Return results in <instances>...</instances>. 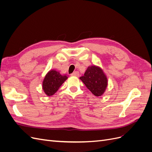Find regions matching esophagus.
Returning a JSON list of instances; mask_svg holds the SVG:
<instances>
[{"mask_svg":"<svg viewBox=\"0 0 152 152\" xmlns=\"http://www.w3.org/2000/svg\"><path fill=\"white\" fill-rule=\"evenodd\" d=\"M72 76H75V77H78L79 75V72H77V71H75L74 72H73L72 74H71Z\"/></svg>","mask_w":152,"mask_h":152,"instance_id":"1","label":"esophagus"}]
</instances>
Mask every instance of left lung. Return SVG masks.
<instances>
[{"label":"left lung","mask_w":152,"mask_h":152,"mask_svg":"<svg viewBox=\"0 0 152 152\" xmlns=\"http://www.w3.org/2000/svg\"><path fill=\"white\" fill-rule=\"evenodd\" d=\"M92 93L96 96H102L107 86V79L103 70L96 66H89L84 75L80 77Z\"/></svg>","instance_id":"1"}]
</instances>
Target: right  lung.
Wrapping results in <instances>:
<instances>
[{
  "mask_svg": "<svg viewBox=\"0 0 152 152\" xmlns=\"http://www.w3.org/2000/svg\"><path fill=\"white\" fill-rule=\"evenodd\" d=\"M67 79V76L61 75L59 72L50 70L45 75L43 81L42 87L45 93L49 96L53 95Z\"/></svg>",
  "mask_w": 152,
  "mask_h": 152,
  "instance_id": "obj_1",
  "label": "right lung"
}]
</instances>
